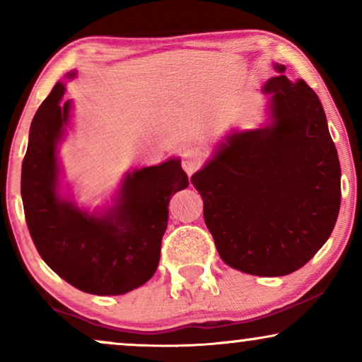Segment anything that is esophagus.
Instances as JSON below:
<instances>
[{
    "label": "esophagus",
    "mask_w": 362,
    "mask_h": 362,
    "mask_svg": "<svg viewBox=\"0 0 362 362\" xmlns=\"http://www.w3.org/2000/svg\"><path fill=\"white\" fill-rule=\"evenodd\" d=\"M181 165H182V170H185L187 175H192V173H194L197 168L201 166V156L197 155L196 151L186 150L185 153H182Z\"/></svg>",
    "instance_id": "esophagus-1"
}]
</instances>
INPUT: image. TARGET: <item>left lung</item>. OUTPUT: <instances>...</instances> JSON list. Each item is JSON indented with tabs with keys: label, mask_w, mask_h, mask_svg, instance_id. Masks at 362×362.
Segmentation results:
<instances>
[{
	"label": "left lung",
	"mask_w": 362,
	"mask_h": 362,
	"mask_svg": "<svg viewBox=\"0 0 362 362\" xmlns=\"http://www.w3.org/2000/svg\"><path fill=\"white\" fill-rule=\"evenodd\" d=\"M264 86L267 123L232 130L191 182L204 222L232 269L281 276L303 267L329 239L341 204V166L320 98L303 78Z\"/></svg>",
	"instance_id": "left-lung-1"
}]
</instances>
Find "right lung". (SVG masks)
Wrapping results in <instances>:
<instances>
[{"label": "right lung", "instance_id": "right-lung-1", "mask_svg": "<svg viewBox=\"0 0 362 362\" xmlns=\"http://www.w3.org/2000/svg\"><path fill=\"white\" fill-rule=\"evenodd\" d=\"M67 78L76 77L69 72ZM57 82L37 108L21 168L29 234L42 260L76 288L123 295L155 275L173 194L189 185L180 158L128 171L112 206L87 211L61 192L59 145L71 123L72 100Z\"/></svg>", "mask_w": 362, "mask_h": 362}]
</instances>
